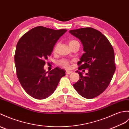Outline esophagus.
I'll list each match as a JSON object with an SVG mask.
<instances>
[{"label": "esophagus", "mask_w": 129, "mask_h": 129, "mask_svg": "<svg viewBox=\"0 0 129 129\" xmlns=\"http://www.w3.org/2000/svg\"><path fill=\"white\" fill-rule=\"evenodd\" d=\"M71 73H72L71 71H67V72H66V74H70Z\"/></svg>", "instance_id": "34e87169"}]
</instances>
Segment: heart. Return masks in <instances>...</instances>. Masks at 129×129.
I'll use <instances>...</instances> for the list:
<instances>
[{
    "instance_id": "obj_1",
    "label": "heart",
    "mask_w": 129,
    "mask_h": 129,
    "mask_svg": "<svg viewBox=\"0 0 129 129\" xmlns=\"http://www.w3.org/2000/svg\"><path fill=\"white\" fill-rule=\"evenodd\" d=\"M76 44H79V42L76 40H72L69 41L70 47L73 46ZM58 47V44H56L55 47H54V52H56V50H57ZM58 64L60 66V67L65 69H69L70 68V61H69L68 60H67V59L60 60L59 61Z\"/></svg>"
}]
</instances>
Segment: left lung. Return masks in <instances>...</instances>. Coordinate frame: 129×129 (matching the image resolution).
<instances>
[{"label":"left lung","instance_id":"1","mask_svg":"<svg viewBox=\"0 0 129 129\" xmlns=\"http://www.w3.org/2000/svg\"><path fill=\"white\" fill-rule=\"evenodd\" d=\"M69 32L81 42L85 52L77 63L79 70H88L85 76L76 71L80 79L73 86L82 97L93 98L105 91L114 74L113 47L105 36L91 27L73 29Z\"/></svg>","mask_w":129,"mask_h":129}]
</instances>
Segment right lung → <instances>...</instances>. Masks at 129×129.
Returning <instances> with one entry per match:
<instances>
[{"label":"right lung","mask_w":129,"mask_h":129,"mask_svg":"<svg viewBox=\"0 0 129 129\" xmlns=\"http://www.w3.org/2000/svg\"><path fill=\"white\" fill-rule=\"evenodd\" d=\"M67 31L37 26L17 42L14 56L17 77L24 90L33 98L43 100L50 96L65 75V70L58 67L48 74L43 67L55 44Z\"/></svg>","instance_id":"1"}]
</instances>
